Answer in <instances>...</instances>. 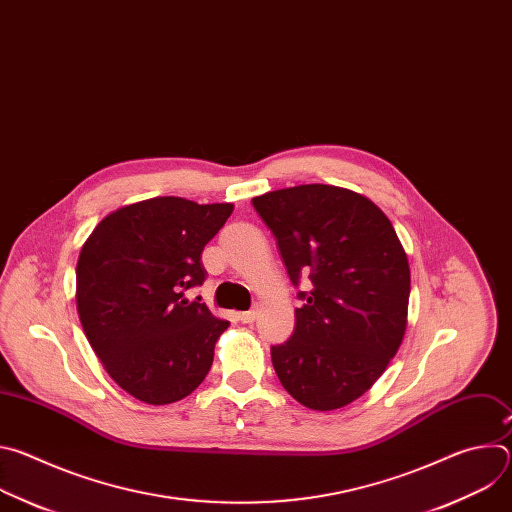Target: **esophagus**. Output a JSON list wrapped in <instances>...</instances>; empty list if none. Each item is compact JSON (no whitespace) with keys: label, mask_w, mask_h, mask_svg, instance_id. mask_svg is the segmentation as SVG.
<instances>
[{"label":"esophagus","mask_w":512,"mask_h":512,"mask_svg":"<svg viewBox=\"0 0 512 512\" xmlns=\"http://www.w3.org/2000/svg\"><path fill=\"white\" fill-rule=\"evenodd\" d=\"M255 318H257V312H255V310L239 312V314H237V320H239L241 324H251V322H255Z\"/></svg>","instance_id":"1"}]
</instances>
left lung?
Wrapping results in <instances>:
<instances>
[{
  "label": "left lung",
  "instance_id": "obj_1",
  "mask_svg": "<svg viewBox=\"0 0 512 512\" xmlns=\"http://www.w3.org/2000/svg\"><path fill=\"white\" fill-rule=\"evenodd\" d=\"M298 291L296 328L271 346L283 389L316 411L367 393L397 354L411 275L389 218L356 192L304 184L253 198Z\"/></svg>",
  "mask_w": 512,
  "mask_h": 512
}]
</instances>
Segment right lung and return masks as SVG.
I'll use <instances>...</instances> for the list:
<instances>
[{
  "label": "right lung",
  "instance_id": "add662e5",
  "mask_svg": "<svg viewBox=\"0 0 512 512\" xmlns=\"http://www.w3.org/2000/svg\"><path fill=\"white\" fill-rule=\"evenodd\" d=\"M233 204L162 196L123 206L95 227L77 263L83 330L111 379L135 399L168 405L208 375L229 322L186 289L202 285V251Z\"/></svg>",
  "mask_w": 512,
  "mask_h": 512
}]
</instances>
